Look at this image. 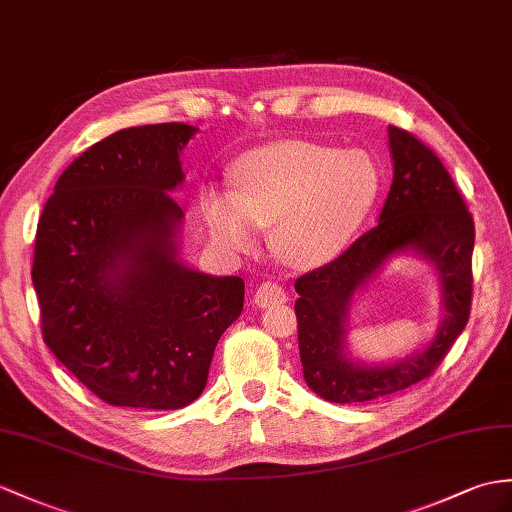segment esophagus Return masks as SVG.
<instances>
[{
  "instance_id": "obj_1",
  "label": "esophagus",
  "mask_w": 512,
  "mask_h": 512,
  "mask_svg": "<svg viewBox=\"0 0 512 512\" xmlns=\"http://www.w3.org/2000/svg\"><path fill=\"white\" fill-rule=\"evenodd\" d=\"M286 299H289V293H286V289L280 282H273V280H267V282L260 284L256 293H254V302L260 308L284 304Z\"/></svg>"
}]
</instances>
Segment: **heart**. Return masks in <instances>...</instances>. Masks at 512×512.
Wrapping results in <instances>:
<instances>
[{"instance_id":"obj_1","label":"heart","mask_w":512,"mask_h":512,"mask_svg":"<svg viewBox=\"0 0 512 512\" xmlns=\"http://www.w3.org/2000/svg\"><path fill=\"white\" fill-rule=\"evenodd\" d=\"M232 193H210V234L236 252L252 249L256 226H273L284 263L317 267L339 256L365 226L380 195V169L363 149L276 141L234 160Z\"/></svg>"}]
</instances>
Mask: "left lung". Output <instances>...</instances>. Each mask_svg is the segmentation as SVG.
I'll return each instance as SVG.
<instances>
[{
  "mask_svg": "<svg viewBox=\"0 0 512 512\" xmlns=\"http://www.w3.org/2000/svg\"><path fill=\"white\" fill-rule=\"evenodd\" d=\"M393 184L380 223L345 252L299 276L297 341L304 380L334 404H363L430 378L465 330L471 313L476 228L441 158L413 132L389 126ZM415 246L440 267L448 317L426 353L393 368H354L342 354L344 315L357 286L391 253Z\"/></svg>",
  "mask_w": 512,
  "mask_h": 512,
  "instance_id": "1",
  "label": "left lung"
}]
</instances>
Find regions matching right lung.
Returning <instances> with one entry per match:
<instances>
[{
	"mask_svg": "<svg viewBox=\"0 0 512 512\" xmlns=\"http://www.w3.org/2000/svg\"><path fill=\"white\" fill-rule=\"evenodd\" d=\"M195 130H119L62 171L39 219L32 282L49 350L99 400L176 410L204 391L245 282L176 260L178 154Z\"/></svg>",
	"mask_w": 512,
	"mask_h": 512,
	"instance_id": "right-lung-1",
	"label": "right lung"
}]
</instances>
